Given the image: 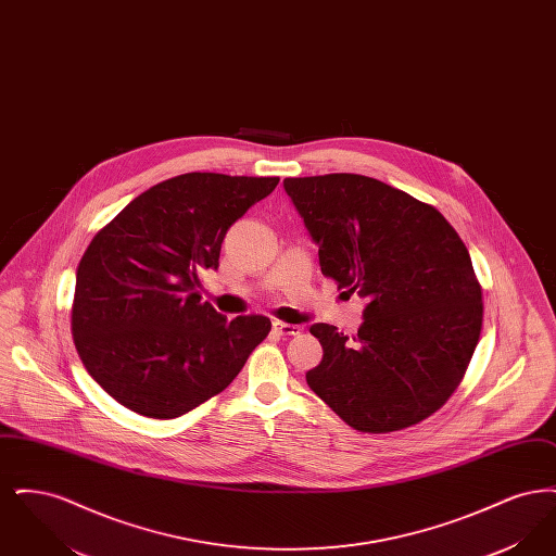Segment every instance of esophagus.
Listing matches in <instances>:
<instances>
[{
  "instance_id": "34e87169",
  "label": "esophagus",
  "mask_w": 556,
  "mask_h": 556,
  "mask_svg": "<svg viewBox=\"0 0 556 556\" xmlns=\"http://www.w3.org/2000/svg\"><path fill=\"white\" fill-rule=\"evenodd\" d=\"M273 331L279 336H298V333H302V327L293 325V323H286V320H273Z\"/></svg>"
}]
</instances>
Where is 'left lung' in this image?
<instances>
[{
  "label": "left lung",
  "mask_w": 556,
  "mask_h": 556,
  "mask_svg": "<svg viewBox=\"0 0 556 556\" xmlns=\"http://www.w3.org/2000/svg\"><path fill=\"white\" fill-rule=\"evenodd\" d=\"M325 277L367 300L352 340L317 323L311 390L356 431L390 433L440 410L476 352L483 302L467 245L444 214L352 173L288 177Z\"/></svg>",
  "instance_id": "1"
}]
</instances>
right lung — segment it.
Listing matches in <instances>:
<instances>
[{"instance_id": "add662e5", "label": "right lung", "mask_w": 556, "mask_h": 556, "mask_svg": "<svg viewBox=\"0 0 556 556\" xmlns=\"http://www.w3.org/2000/svg\"><path fill=\"white\" fill-rule=\"evenodd\" d=\"M279 177L186 173L150 187L87 245L71 329L87 372L150 419L181 417L220 394L270 331L263 315L227 320L202 302L229 227Z\"/></svg>"}]
</instances>
